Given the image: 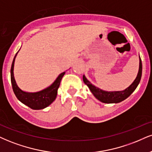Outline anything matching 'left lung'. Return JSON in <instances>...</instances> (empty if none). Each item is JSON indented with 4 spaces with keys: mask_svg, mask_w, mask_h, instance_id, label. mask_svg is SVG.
<instances>
[{
    "mask_svg": "<svg viewBox=\"0 0 152 152\" xmlns=\"http://www.w3.org/2000/svg\"><path fill=\"white\" fill-rule=\"evenodd\" d=\"M142 64L141 58L140 57V67L139 72H138L137 76L136 79L132 82V84L130 87L125 89L123 91H106L102 90L98 87H96L91 83L89 80H87L85 75H83V81L85 83V85H87V87L89 88L91 93L93 94L94 96L103 103L106 104H113V103H119L122 101L125 100V99L130 96V95L133 91L135 90V89L139 85L140 80L142 77Z\"/></svg>",
    "mask_w": 152,
    "mask_h": 152,
    "instance_id": "obj_1",
    "label": "left lung"
}]
</instances>
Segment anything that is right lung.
Here are the masks:
<instances>
[{"label": "right lung", "mask_w": 152, "mask_h": 152, "mask_svg": "<svg viewBox=\"0 0 152 152\" xmlns=\"http://www.w3.org/2000/svg\"><path fill=\"white\" fill-rule=\"evenodd\" d=\"M17 54L15 56L10 70L11 83H12L13 91H14L16 97L22 104L29 106L31 109L40 110L47 107L56 99V96H57L58 89L60 86L62 77L65 75V72L60 74L55 82L50 87H47L44 90L34 93L25 92L18 87L14 78L13 69H14L15 59Z\"/></svg>", "instance_id": "obj_1"}]
</instances>
